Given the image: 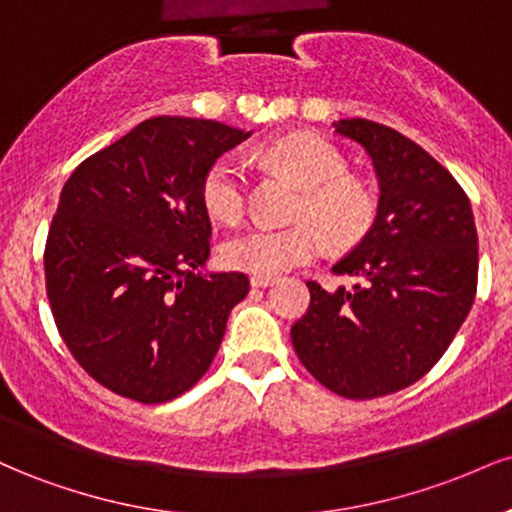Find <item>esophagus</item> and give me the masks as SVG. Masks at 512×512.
Listing matches in <instances>:
<instances>
[{
	"label": "esophagus",
	"instance_id": "34e87169",
	"mask_svg": "<svg viewBox=\"0 0 512 512\" xmlns=\"http://www.w3.org/2000/svg\"><path fill=\"white\" fill-rule=\"evenodd\" d=\"M250 284L255 286V289H264V286L274 284V276H267V274H252V276H250Z\"/></svg>",
	"mask_w": 512,
	"mask_h": 512
}]
</instances>
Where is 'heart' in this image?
<instances>
[{
  "label": "heart",
  "instance_id": "heart-1",
  "mask_svg": "<svg viewBox=\"0 0 512 512\" xmlns=\"http://www.w3.org/2000/svg\"><path fill=\"white\" fill-rule=\"evenodd\" d=\"M264 158L303 187L296 202V226H255L221 245L231 269L274 276L315 260L325 236L337 248H349L368 236L378 216L375 192L349 173L346 158L325 139L291 134L264 149ZM202 204L214 219L236 223L245 211V175L236 158L221 156L202 178Z\"/></svg>",
  "mask_w": 512,
  "mask_h": 512
}]
</instances>
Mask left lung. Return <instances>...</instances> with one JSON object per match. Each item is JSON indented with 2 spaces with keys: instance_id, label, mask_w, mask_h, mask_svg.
I'll list each match as a JSON object with an SVG mask.
<instances>
[{
  "instance_id": "left-lung-1",
  "label": "left lung",
  "mask_w": 512,
  "mask_h": 512,
  "mask_svg": "<svg viewBox=\"0 0 512 512\" xmlns=\"http://www.w3.org/2000/svg\"><path fill=\"white\" fill-rule=\"evenodd\" d=\"M334 132L373 161L378 216L332 267L358 284L325 291L308 281L310 308L291 342L327 390L373 399L424 378L455 339L477 296V226L457 180L397 129L351 117Z\"/></svg>"
}]
</instances>
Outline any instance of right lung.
<instances>
[{"label": "right lung", "instance_id": "right-lung-1", "mask_svg": "<svg viewBox=\"0 0 512 512\" xmlns=\"http://www.w3.org/2000/svg\"><path fill=\"white\" fill-rule=\"evenodd\" d=\"M252 132L151 117L88 156L64 182L45 245V284L64 344L93 380L144 404L207 373L240 272H202L211 223L202 178Z\"/></svg>", "mask_w": 512, "mask_h": 512}]
</instances>
